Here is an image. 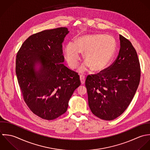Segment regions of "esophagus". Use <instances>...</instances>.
Masks as SVG:
<instances>
[{
    "label": "esophagus",
    "mask_w": 150,
    "mask_h": 150,
    "mask_svg": "<svg viewBox=\"0 0 150 150\" xmlns=\"http://www.w3.org/2000/svg\"><path fill=\"white\" fill-rule=\"evenodd\" d=\"M80 79L82 84H84L85 82V76L83 75H80Z\"/></svg>",
    "instance_id": "obj_1"
}]
</instances>
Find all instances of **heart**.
<instances>
[{
	"instance_id": "heart-1",
	"label": "heart",
	"mask_w": 150,
	"mask_h": 150,
	"mask_svg": "<svg viewBox=\"0 0 150 150\" xmlns=\"http://www.w3.org/2000/svg\"><path fill=\"white\" fill-rule=\"evenodd\" d=\"M115 41L110 35L95 34L79 38L76 42H69L65 49V59L69 67L75 68L81 60V52L87 61L79 68L83 72L90 66L94 71L104 69L112 59L115 50Z\"/></svg>"
}]
</instances>
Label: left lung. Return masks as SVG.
<instances>
[{
  "mask_svg": "<svg viewBox=\"0 0 150 150\" xmlns=\"http://www.w3.org/2000/svg\"><path fill=\"white\" fill-rule=\"evenodd\" d=\"M120 40L117 59L105 70L89 75L85 81L91 111L105 120H114L123 114L140 83L141 71L136 51L121 35Z\"/></svg>",
  "mask_w": 150,
  "mask_h": 150,
  "instance_id": "1",
  "label": "left lung"
}]
</instances>
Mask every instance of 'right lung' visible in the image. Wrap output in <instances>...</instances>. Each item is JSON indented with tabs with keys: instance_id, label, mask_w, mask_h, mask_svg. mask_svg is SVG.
Masks as SVG:
<instances>
[{
	"instance_id": "right-lung-1",
	"label": "right lung",
	"mask_w": 150,
	"mask_h": 150,
	"mask_svg": "<svg viewBox=\"0 0 150 150\" xmlns=\"http://www.w3.org/2000/svg\"><path fill=\"white\" fill-rule=\"evenodd\" d=\"M68 33L67 28L60 27L35 33L23 43L16 56V72L24 100L44 120L64 114L81 85L78 74L62 64V43Z\"/></svg>"
}]
</instances>
